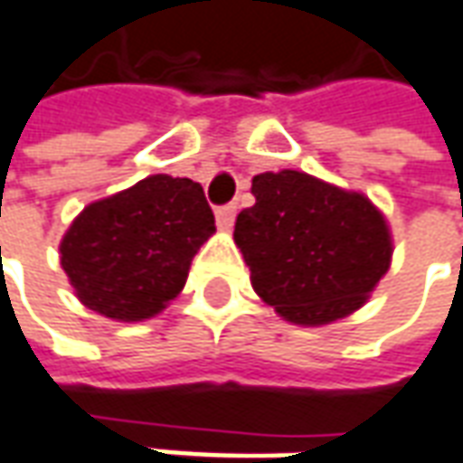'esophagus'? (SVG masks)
<instances>
[{"mask_svg":"<svg viewBox=\"0 0 463 463\" xmlns=\"http://www.w3.org/2000/svg\"><path fill=\"white\" fill-rule=\"evenodd\" d=\"M235 215H238V205L235 203H228V205H220L215 210V220H218L220 228H232V222H235Z\"/></svg>","mask_w":463,"mask_h":463,"instance_id":"34e87169","label":"esophagus"}]
</instances>
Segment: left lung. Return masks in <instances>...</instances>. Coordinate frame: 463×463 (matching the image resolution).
I'll list each match as a JSON object with an SVG mask.
<instances>
[{"mask_svg": "<svg viewBox=\"0 0 463 463\" xmlns=\"http://www.w3.org/2000/svg\"><path fill=\"white\" fill-rule=\"evenodd\" d=\"M250 190L256 205L238 215L232 235L258 297L297 324L360 309L392 256L377 207L294 169L263 172Z\"/></svg>", "mask_w": 463, "mask_h": 463, "instance_id": "obj_1", "label": "left lung"}]
</instances>
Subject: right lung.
Here are the masks:
<instances>
[{
  "mask_svg": "<svg viewBox=\"0 0 463 463\" xmlns=\"http://www.w3.org/2000/svg\"><path fill=\"white\" fill-rule=\"evenodd\" d=\"M213 232L215 218L197 182L154 175L88 205L60 243V263L88 309L141 322L182 291Z\"/></svg>",
  "mask_w": 463,
  "mask_h": 463,
  "instance_id": "right-lung-1",
  "label": "right lung"
}]
</instances>
